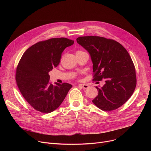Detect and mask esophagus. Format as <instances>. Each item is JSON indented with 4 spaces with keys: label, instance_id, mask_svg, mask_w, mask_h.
<instances>
[{
    "label": "esophagus",
    "instance_id": "34e87169",
    "mask_svg": "<svg viewBox=\"0 0 151 151\" xmlns=\"http://www.w3.org/2000/svg\"><path fill=\"white\" fill-rule=\"evenodd\" d=\"M78 86H80V87H81V88L84 89H88L89 87V86L88 84H78Z\"/></svg>",
    "mask_w": 151,
    "mask_h": 151
}]
</instances>
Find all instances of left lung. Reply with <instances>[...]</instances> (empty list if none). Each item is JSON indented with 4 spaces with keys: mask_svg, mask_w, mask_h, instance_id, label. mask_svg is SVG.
<instances>
[{
    "mask_svg": "<svg viewBox=\"0 0 151 151\" xmlns=\"http://www.w3.org/2000/svg\"><path fill=\"white\" fill-rule=\"evenodd\" d=\"M76 41L91 55L93 80L105 79L104 86L96 87L99 93L93 104L106 111L123 105L137 84L135 68L127 51L117 42L101 37H79Z\"/></svg>",
    "mask_w": 151,
    "mask_h": 151,
    "instance_id": "left-lung-1",
    "label": "left lung"
}]
</instances>
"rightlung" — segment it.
<instances>
[{
  "label": "right lung",
  "instance_id": "1",
  "mask_svg": "<svg viewBox=\"0 0 151 151\" xmlns=\"http://www.w3.org/2000/svg\"><path fill=\"white\" fill-rule=\"evenodd\" d=\"M74 41L54 38L30 46L21 57L17 68L16 81L23 97L35 110L50 113L56 109L72 86L50 82L49 72L60 62L62 53Z\"/></svg>",
  "mask_w": 151,
  "mask_h": 151
}]
</instances>
